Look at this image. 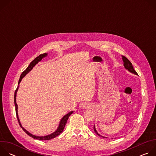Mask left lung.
<instances>
[{"instance_id": "1", "label": "left lung", "mask_w": 156, "mask_h": 156, "mask_svg": "<svg viewBox=\"0 0 156 156\" xmlns=\"http://www.w3.org/2000/svg\"><path fill=\"white\" fill-rule=\"evenodd\" d=\"M122 60H123V65H124V66H125V68L126 70H128L129 72H131L132 73H134V74H135V75H138L137 72L134 69H133V66L132 63H131V62H130L126 57H125V56H123V55H122ZM94 131L96 132V134H97L98 136L104 138V136H102L100 135L99 134H98V133L97 132V131H96V128H95V126H94Z\"/></svg>"}]
</instances>
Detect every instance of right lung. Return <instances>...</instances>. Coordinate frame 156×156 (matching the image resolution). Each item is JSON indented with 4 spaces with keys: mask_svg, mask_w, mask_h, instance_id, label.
Returning <instances> with one entry per match:
<instances>
[{
    "mask_svg": "<svg viewBox=\"0 0 156 156\" xmlns=\"http://www.w3.org/2000/svg\"><path fill=\"white\" fill-rule=\"evenodd\" d=\"M47 55H48V54H46V53H44V54H41V55H39L38 57H36V58L30 63V64L29 66H28V68H27L23 73H21V76H20V79H19V81H18V87H17V88H16V90L15 91V95H14V103H15V111H16V117H17V119H18L19 125H20L21 128H22V129H23V130L27 133V134L28 135H29L30 136L32 137V138H34V139H36V140H51V139L54 138H55L56 136H58V135L60 134V133L63 131V129H64V128H65V125H66V122H67V120H68L69 117L70 115L72 114H73V111H71V112H70L68 113L67 114H66V115L62 119V120H60V124H59V126H58L57 129L55 131H54V133H52V134H51V135H47V136H37L33 135L31 134V133H29L27 130H26L23 126H22V125H21V123H20V120H19V119H18V110H17L18 105H17V104H16V92H17V91H18V90L19 84H20V83L21 82V80L23 79V78L30 71H31V70L33 69V68L36 65V64H37L39 62H40V61L42 59V58H44V57H46Z\"/></svg>",
    "mask_w": 156,
    "mask_h": 156,
    "instance_id": "add662e5",
    "label": "right lung"
}]
</instances>
